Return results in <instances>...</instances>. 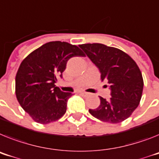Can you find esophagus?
<instances>
[{"mask_svg":"<svg viewBox=\"0 0 159 159\" xmlns=\"http://www.w3.org/2000/svg\"><path fill=\"white\" fill-rule=\"evenodd\" d=\"M80 95L82 96H84V97H86V96H88L89 95V93H85V92H81L80 93Z\"/></svg>","mask_w":159,"mask_h":159,"instance_id":"34e87169","label":"esophagus"}]
</instances>
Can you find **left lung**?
<instances>
[{
	"instance_id": "obj_1",
	"label": "left lung",
	"mask_w": 159,
	"mask_h": 159,
	"mask_svg": "<svg viewBox=\"0 0 159 159\" xmlns=\"http://www.w3.org/2000/svg\"><path fill=\"white\" fill-rule=\"evenodd\" d=\"M89 59L99 68L101 80L110 85V99L100 96L97 108L89 109L96 118L117 124L131 116L140 103L143 78L136 62L125 52L101 43L80 45Z\"/></svg>"
}]
</instances>
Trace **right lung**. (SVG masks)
I'll return each mask as SVG.
<instances>
[{
    "label": "right lung",
    "mask_w": 159,
    "mask_h": 159,
    "mask_svg": "<svg viewBox=\"0 0 159 159\" xmlns=\"http://www.w3.org/2000/svg\"><path fill=\"white\" fill-rule=\"evenodd\" d=\"M85 56L75 45L50 42L23 59L15 78V93L21 108L34 121L48 124L61 118L72 94L56 87L69 59Z\"/></svg>",
    "instance_id": "right-lung-1"
}]
</instances>
